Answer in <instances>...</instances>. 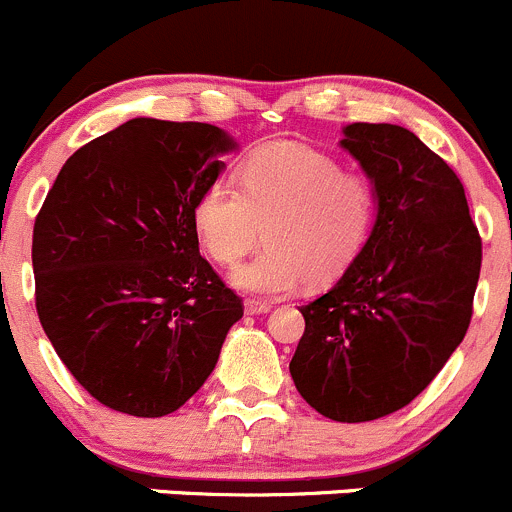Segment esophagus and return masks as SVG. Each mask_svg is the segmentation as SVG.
Listing matches in <instances>:
<instances>
[{
  "label": "esophagus",
  "instance_id": "34e87169",
  "mask_svg": "<svg viewBox=\"0 0 512 512\" xmlns=\"http://www.w3.org/2000/svg\"><path fill=\"white\" fill-rule=\"evenodd\" d=\"M270 310H272L270 302H262V300H247L245 302L247 315H265V312H270Z\"/></svg>",
  "mask_w": 512,
  "mask_h": 512
}]
</instances>
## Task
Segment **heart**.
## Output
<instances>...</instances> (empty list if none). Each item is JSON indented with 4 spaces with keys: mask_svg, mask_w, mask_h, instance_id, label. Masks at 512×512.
I'll return each instance as SVG.
<instances>
[{
    "mask_svg": "<svg viewBox=\"0 0 512 512\" xmlns=\"http://www.w3.org/2000/svg\"><path fill=\"white\" fill-rule=\"evenodd\" d=\"M240 187L212 182L195 202V230L207 255L232 267L265 227V250L232 272L255 297H282L335 280L365 245L375 215L367 177L342 172L335 157L297 142L255 147L237 170Z\"/></svg>",
    "mask_w": 512,
    "mask_h": 512,
    "instance_id": "b5f03b06",
    "label": "heart"
}]
</instances>
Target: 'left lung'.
<instances>
[{"mask_svg":"<svg viewBox=\"0 0 512 512\" xmlns=\"http://www.w3.org/2000/svg\"><path fill=\"white\" fill-rule=\"evenodd\" d=\"M342 150L375 192V222L340 280L300 307L290 375L337 423L405 408L463 342L480 277V235L463 182L398 124L355 122Z\"/></svg>","mask_w":512,"mask_h":512,"instance_id":"8db88e82","label":"left lung"}]
</instances>
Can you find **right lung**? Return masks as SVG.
Returning a JSON list of instances; mask_svg holds the SVG:
<instances>
[{
    "label": "right lung",
    "instance_id": "obj_1",
    "mask_svg": "<svg viewBox=\"0 0 512 512\" xmlns=\"http://www.w3.org/2000/svg\"><path fill=\"white\" fill-rule=\"evenodd\" d=\"M235 150L215 124L135 117L79 147L39 210V322L74 380L117 413L182 408L242 317L195 230L197 197Z\"/></svg>",
    "mask_w": 512,
    "mask_h": 512
}]
</instances>
